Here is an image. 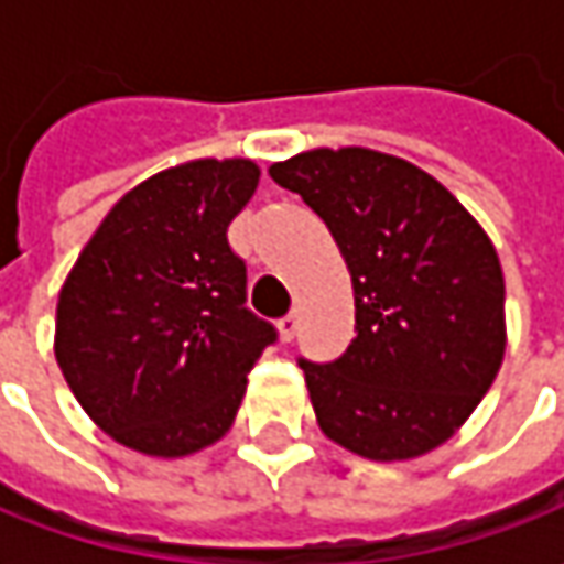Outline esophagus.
I'll return each instance as SVG.
<instances>
[{"mask_svg":"<svg viewBox=\"0 0 564 564\" xmlns=\"http://www.w3.org/2000/svg\"><path fill=\"white\" fill-rule=\"evenodd\" d=\"M294 333H297V314H285L279 319V336L282 341H292Z\"/></svg>","mask_w":564,"mask_h":564,"instance_id":"34e87169","label":"esophagus"}]
</instances>
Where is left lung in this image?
Masks as SVG:
<instances>
[{
    "label": "left lung",
    "mask_w": 564,
    "mask_h": 564,
    "mask_svg": "<svg viewBox=\"0 0 564 564\" xmlns=\"http://www.w3.org/2000/svg\"><path fill=\"white\" fill-rule=\"evenodd\" d=\"M272 182L329 226L355 285V338L297 358L319 430L373 462L445 443L506 351V282L487 231L433 175L377 150H311Z\"/></svg>",
    "instance_id": "1"
}]
</instances>
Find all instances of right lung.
I'll return each mask as SVG.
<instances>
[{"label":"right lung","instance_id":"right-lung-1","mask_svg":"<svg viewBox=\"0 0 564 564\" xmlns=\"http://www.w3.org/2000/svg\"><path fill=\"white\" fill-rule=\"evenodd\" d=\"M257 182L250 160L147 178L109 209L58 294L62 377L128 448L178 458L216 443L279 338L245 304L248 263L228 245Z\"/></svg>","mask_w":564,"mask_h":564}]
</instances>
